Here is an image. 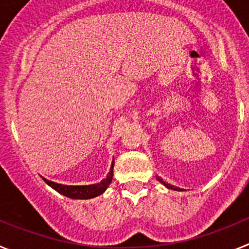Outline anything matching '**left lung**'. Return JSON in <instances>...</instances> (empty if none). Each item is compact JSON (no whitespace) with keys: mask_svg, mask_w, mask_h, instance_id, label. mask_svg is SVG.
<instances>
[{"mask_svg":"<svg viewBox=\"0 0 249 249\" xmlns=\"http://www.w3.org/2000/svg\"><path fill=\"white\" fill-rule=\"evenodd\" d=\"M158 181H160V182H162V183H163L164 186L167 187V188H169V190H175V191H183V190H182V188H178V187L171 186V184L166 183V182H163V181H162V179H160V178H158Z\"/></svg>","mask_w":249,"mask_h":249,"instance_id":"1","label":"left lung"}]
</instances>
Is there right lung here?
Masks as SVG:
<instances>
[{
  "label": "right lung",
  "mask_w": 249,
  "mask_h": 249,
  "mask_svg": "<svg viewBox=\"0 0 249 249\" xmlns=\"http://www.w3.org/2000/svg\"><path fill=\"white\" fill-rule=\"evenodd\" d=\"M113 164L114 160H112L111 169H109L108 175L105 179L100 182V183L96 184H89V186H66V184H59L56 182H51L46 178H43V181L48 184L50 187H52L54 191H57L61 195L66 196L68 198L72 199H89L94 198L97 196L102 195L107 187L109 186V183L112 182V177H113Z\"/></svg>",
  "instance_id": "obj_1"
}]
</instances>
